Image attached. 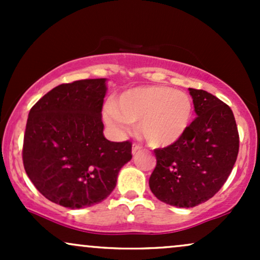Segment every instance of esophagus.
I'll list each match as a JSON object with an SVG mask.
<instances>
[{
    "label": "esophagus",
    "mask_w": 260,
    "mask_h": 260,
    "mask_svg": "<svg viewBox=\"0 0 260 260\" xmlns=\"http://www.w3.org/2000/svg\"><path fill=\"white\" fill-rule=\"evenodd\" d=\"M140 149H142V147H140L139 144H137V143H134L133 147H132V154L136 155L138 151H140Z\"/></svg>",
    "instance_id": "34e87169"
}]
</instances>
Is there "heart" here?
Wrapping results in <instances>:
<instances>
[{
	"mask_svg": "<svg viewBox=\"0 0 260 260\" xmlns=\"http://www.w3.org/2000/svg\"><path fill=\"white\" fill-rule=\"evenodd\" d=\"M193 118V103L186 92L165 85L128 89L107 105L105 120L117 132L128 123H138L139 134L149 145L164 148L186 134Z\"/></svg>",
	"mask_w": 260,
	"mask_h": 260,
	"instance_id": "1",
	"label": "heart"
}]
</instances>
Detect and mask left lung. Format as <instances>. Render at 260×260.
Returning a JSON list of instances; mask_svg holds the SVG:
<instances>
[{"label": "left lung", "instance_id": "8db88e82", "mask_svg": "<svg viewBox=\"0 0 260 260\" xmlns=\"http://www.w3.org/2000/svg\"><path fill=\"white\" fill-rule=\"evenodd\" d=\"M197 117L182 138L155 149L156 166L149 187L161 202L193 208L223 186L240 148L237 124L229 105L210 92L189 88Z\"/></svg>", "mask_w": 260, "mask_h": 260}]
</instances>
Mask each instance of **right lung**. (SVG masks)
<instances>
[{
    "mask_svg": "<svg viewBox=\"0 0 260 260\" xmlns=\"http://www.w3.org/2000/svg\"><path fill=\"white\" fill-rule=\"evenodd\" d=\"M106 79L61 84L31 107L23 164L45 198L64 208L91 207L111 194L132 159V143L110 142L101 120Z\"/></svg>",
    "mask_w": 260,
    "mask_h": 260,
    "instance_id": "obj_1",
    "label": "right lung"
}]
</instances>
